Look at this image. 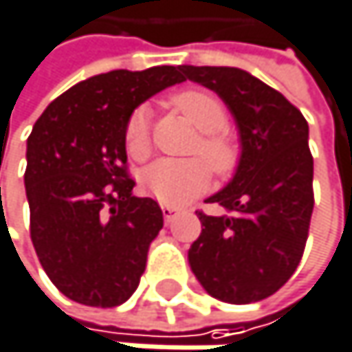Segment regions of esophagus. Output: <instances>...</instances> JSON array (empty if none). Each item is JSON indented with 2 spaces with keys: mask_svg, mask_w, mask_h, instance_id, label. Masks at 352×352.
Masks as SVG:
<instances>
[{
  "mask_svg": "<svg viewBox=\"0 0 352 352\" xmlns=\"http://www.w3.org/2000/svg\"><path fill=\"white\" fill-rule=\"evenodd\" d=\"M179 212H181V210H179V208H175V206H165V208H163V216H165V222H171V220L175 218Z\"/></svg>",
  "mask_w": 352,
  "mask_h": 352,
  "instance_id": "esophagus-1",
  "label": "esophagus"
}]
</instances>
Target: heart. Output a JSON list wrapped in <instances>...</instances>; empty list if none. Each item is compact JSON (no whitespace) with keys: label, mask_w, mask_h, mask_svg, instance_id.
<instances>
[{"label":"heart","mask_w":352,"mask_h":352,"mask_svg":"<svg viewBox=\"0 0 352 352\" xmlns=\"http://www.w3.org/2000/svg\"><path fill=\"white\" fill-rule=\"evenodd\" d=\"M171 106L183 113L201 134L193 153L201 159L171 161L161 159L146 167L140 175L142 187L165 206H185L210 185V169L218 177L232 175L241 161V144L228 126V111L224 104L201 89H185L171 98ZM124 144L134 161H144L151 155V126L148 111L138 107L126 122ZM210 167L208 168L207 165Z\"/></svg>","instance_id":"obj_1"}]
</instances>
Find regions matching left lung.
<instances>
[{"label":"left lung","instance_id":"obj_1","mask_svg":"<svg viewBox=\"0 0 352 352\" xmlns=\"http://www.w3.org/2000/svg\"><path fill=\"white\" fill-rule=\"evenodd\" d=\"M181 71L222 98L243 144L232 181L208 199L226 214L197 212L201 234L189 248L191 271L222 302L265 300L294 275L308 241L314 210L308 122L243 69L183 65Z\"/></svg>","mask_w":352,"mask_h":352}]
</instances>
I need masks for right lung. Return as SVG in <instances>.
Returning <instances> with one entry per match:
<instances>
[{"label":"right lung","mask_w":352,"mask_h":352,"mask_svg":"<svg viewBox=\"0 0 352 352\" xmlns=\"http://www.w3.org/2000/svg\"><path fill=\"white\" fill-rule=\"evenodd\" d=\"M181 81V67L167 65L109 71L73 85L36 120L24 173L30 239L69 300L113 308L136 292L163 212L132 195L124 128L134 107Z\"/></svg>","instance_id":"obj_1"}]
</instances>
